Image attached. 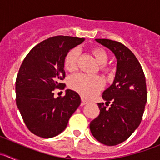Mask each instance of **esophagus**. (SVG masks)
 Returning <instances> with one entry per match:
<instances>
[{
	"label": "esophagus",
	"mask_w": 160,
	"mask_h": 160,
	"mask_svg": "<svg viewBox=\"0 0 160 160\" xmlns=\"http://www.w3.org/2000/svg\"><path fill=\"white\" fill-rule=\"evenodd\" d=\"M88 103V102L86 101L85 99H83V98H82V102H81V106H84L86 105V104H87Z\"/></svg>",
	"instance_id": "esophagus-1"
}]
</instances>
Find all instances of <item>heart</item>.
Listing matches in <instances>:
<instances>
[{
  "label": "heart",
  "instance_id": "b5f03b06",
  "mask_svg": "<svg viewBox=\"0 0 160 160\" xmlns=\"http://www.w3.org/2000/svg\"><path fill=\"white\" fill-rule=\"evenodd\" d=\"M92 53L98 63H99V69L102 71L108 72L111 67L107 64L108 54L102 48H94ZM80 51L78 48L71 49L66 55L65 66L69 71H74L78 68ZM69 86L71 89L76 90L84 98H90L95 96L104 87V81L99 76H89L83 73H78L72 76L69 80Z\"/></svg>",
  "mask_w": 160,
  "mask_h": 160
}]
</instances>
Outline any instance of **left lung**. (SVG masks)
<instances>
[{
	"label": "left lung",
	"mask_w": 160,
	"mask_h": 160,
	"mask_svg": "<svg viewBox=\"0 0 160 160\" xmlns=\"http://www.w3.org/2000/svg\"><path fill=\"white\" fill-rule=\"evenodd\" d=\"M95 41L114 53L117 66L113 84L102 95L106 105L98 103L99 115L90 122V129L98 142L114 146L127 140L140 124L148 100L146 78L138 59L123 44Z\"/></svg>",
	"instance_id": "left-lung-1"
}]
</instances>
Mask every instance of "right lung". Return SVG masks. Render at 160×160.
I'll return each instance as SVG.
<instances>
[{"instance_id":"right-lung-1","label":"right lung","mask_w":160,"mask_h":160,"mask_svg":"<svg viewBox=\"0 0 160 160\" xmlns=\"http://www.w3.org/2000/svg\"><path fill=\"white\" fill-rule=\"evenodd\" d=\"M84 38L55 36L38 44L25 58L16 79V103L28 129L49 138L66 129L68 121L81 104L77 92L54 98L55 89L63 90L65 58Z\"/></svg>"}]
</instances>
